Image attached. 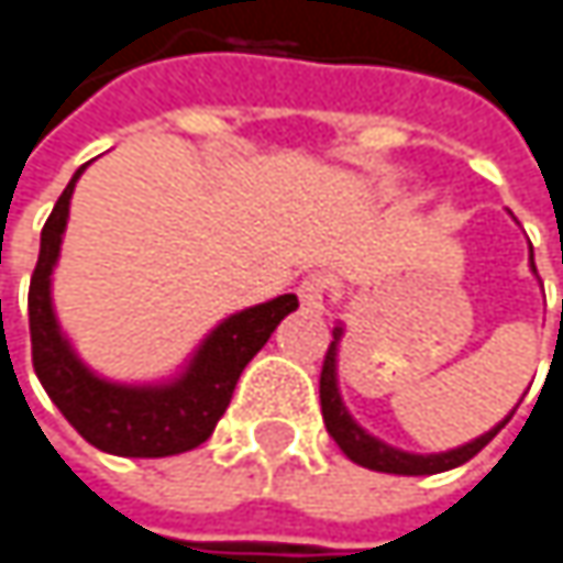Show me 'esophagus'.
Returning a JSON list of instances; mask_svg holds the SVG:
<instances>
[{
  "label": "esophagus",
  "mask_w": 563,
  "mask_h": 563,
  "mask_svg": "<svg viewBox=\"0 0 563 563\" xmlns=\"http://www.w3.org/2000/svg\"><path fill=\"white\" fill-rule=\"evenodd\" d=\"M299 302H302V312H312V316H319V312H325V302H329V286L325 280H319V277H309V280L299 283Z\"/></svg>",
  "instance_id": "1"
}]
</instances>
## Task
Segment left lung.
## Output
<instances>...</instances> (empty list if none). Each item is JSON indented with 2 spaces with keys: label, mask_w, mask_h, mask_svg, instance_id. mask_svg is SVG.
<instances>
[{
  "label": "left lung",
  "mask_w": 563,
  "mask_h": 563,
  "mask_svg": "<svg viewBox=\"0 0 563 563\" xmlns=\"http://www.w3.org/2000/svg\"><path fill=\"white\" fill-rule=\"evenodd\" d=\"M528 261H531V274L538 277V271H534V254H528ZM342 335H345V329H342V322H335V329H332V345H329V352H325L322 375H319V404H322V420H325L329 437L339 443V450H342L352 463H358V466H365V470L394 473V476H433V473L456 470V466H463L466 460H473V456H476V453L506 427L508 420H511V413H515V410H511L506 420H499V423H496L493 430H486L483 437H476V440H470V443H463V446H456V450H446V453H407V450H397L391 443L372 437L362 423H355V417H352L349 407L342 404V394H339V342H342Z\"/></svg>",
  "instance_id": "1"
}]
</instances>
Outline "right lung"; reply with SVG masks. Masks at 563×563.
<instances>
[{
  "label": "right lung",
  "instance_id": "1",
  "mask_svg": "<svg viewBox=\"0 0 563 563\" xmlns=\"http://www.w3.org/2000/svg\"><path fill=\"white\" fill-rule=\"evenodd\" d=\"M84 169L87 166L74 172L42 228V251L29 286L35 375L57 410L67 417V423L103 453L156 460L195 450L214 433V423L228 410L241 372L267 345L283 316L299 306V299L292 292H283L271 302L231 312L201 339V345L172 378L126 385L97 375L90 365L80 362L70 339L60 332L52 302V274L60 257L70 195Z\"/></svg>",
  "mask_w": 563,
  "mask_h": 563
}]
</instances>
